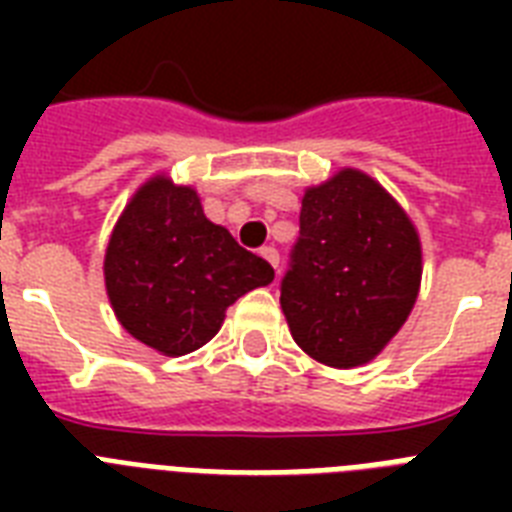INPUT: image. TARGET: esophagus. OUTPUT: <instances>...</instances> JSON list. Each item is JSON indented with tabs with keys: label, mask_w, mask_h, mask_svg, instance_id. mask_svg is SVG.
<instances>
[{
	"label": "esophagus",
	"mask_w": 512,
	"mask_h": 512,
	"mask_svg": "<svg viewBox=\"0 0 512 512\" xmlns=\"http://www.w3.org/2000/svg\"><path fill=\"white\" fill-rule=\"evenodd\" d=\"M260 255H263L273 268H279V252H276V247H263L260 249Z\"/></svg>",
	"instance_id": "esophagus-1"
}]
</instances>
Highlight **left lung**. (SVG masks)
Listing matches in <instances>:
<instances>
[{
    "mask_svg": "<svg viewBox=\"0 0 512 512\" xmlns=\"http://www.w3.org/2000/svg\"><path fill=\"white\" fill-rule=\"evenodd\" d=\"M420 276V239L404 209L372 177L342 170L305 191L281 311L308 356L350 369L401 329Z\"/></svg>",
    "mask_w": 512,
    "mask_h": 512,
    "instance_id": "obj_1",
    "label": "left lung"
}]
</instances>
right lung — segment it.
Segmentation results:
<instances>
[{"instance_id":"right-lung-1","label":"right lung","mask_w":512,"mask_h":512,"mask_svg":"<svg viewBox=\"0 0 512 512\" xmlns=\"http://www.w3.org/2000/svg\"><path fill=\"white\" fill-rule=\"evenodd\" d=\"M116 319L164 356H185L217 335L225 308L273 281V268L223 225L209 223L193 188L154 177L119 217L106 249Z\"/></svg>"}]
</instances>
